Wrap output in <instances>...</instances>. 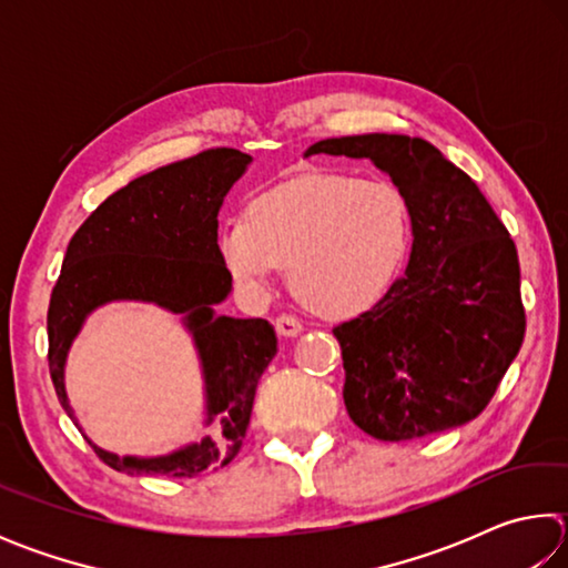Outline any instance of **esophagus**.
<instances>
[{
  "label": "esophagus",
  "instance_id": "esophagus-1",
  "mask_svg": "<svg viewBox=\"0 0 568 568\" xmlns=\"http://www.w3.org/2000/svg\"><path fill=\"white\" fill-rule=\"evenodd\" d=\"M275 331L281 333L283 338H295V335L303 331V323L293 318V315H281V318H275Z\"/></svg>",
  "mask_w": 568,
  "mask_h": 568
}]
</instances>
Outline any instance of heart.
<instances>
[{"label": "heart", "mask_w": 568, "mask_h": 568, "mask_svg": "<svg viewBox=\"0 0 568 568\" xmlns=\"http://www.w3.org/2000/svg\"><path fill=\"white\" fill-rule=\"evenodd\" d=\"M410 243L413 213L400 187L333 172L285 182L217 230V255L240 291L263 297L291 267L295 295L325 318L376 307L406 267Z\"/></svg>", "instance_id": "heart-1"}]
</instances>
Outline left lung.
I'll use <instances>...</instances> for the list:
<instances>
[{
  "label": "left lung",
  "mask_w": 568,
  "mask_h": 568,
  "mask_svg": "<svg viewBox=\"0 0 568 568\" xmlns=\"http://www.w3.org/2000/svg\"><path fill=\"white\" fill-rule=\"evenodd\" d=\"M311 155L371 160L413 213L406 273L376 307L333 328L351 420L378 440L474 420L526 333L521 267L508 230L476 182L420 138H331L307 148Z\"/></svg>",
  "instance_id": "obj_1"
}]
</instances>
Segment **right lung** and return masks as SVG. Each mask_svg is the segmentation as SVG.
<instances>
[{
    "mask_svg": "<svg viewBox=\"0 0 568 568\" xmlns=\"http://www.w3.org/2000/svg\"><path fill=\"white\" fill-rule=\"evenodd\" d=\"M253 158L233 148L205 150L132 180L84 220L67 245L47 338L50 376L67 416V355L84 321L114 301L152 303L180 315L203 368L205 436L165 456H118L92 448L130 476L190 478L227 466L243 446L255 388L275 358V328L263 318H230L215 307L233 291L217 255V213ZM82 430V426H80Z\"/></svg>",
    "mask_w": 568,
    "mask_h": 568,
    "instance_id": "1",
    "label": "right lung"
}]
</instances>
